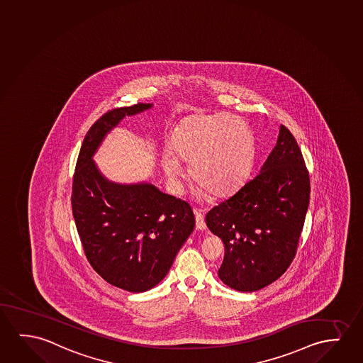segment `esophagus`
<instances>
[{"label":"esophagus","mask_w":363,"mask_h":363,"mask_svg":"<svg viewBox=\"0 0 363 363\" xmlns=\"http://www.w3.org/2000/svg\"><path fill=\"white\" fill-rule=\"evenodd\" d=\"M194 212H195L196 227H197V230H206L205 217H203L202 210H200V208H195Z\"/></svg>","instance_id":"esophagus-1"}]
</instances>
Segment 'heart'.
<instances>
[{"label":"heart","instance_id":"obj_1","mask_svg":"<svg viewBox=\"0 0 363 363\" xmlns=\"http://www.w3.org/2000/svg\"><path fill=\"white\" fill-rule=\"evenodd\" d=\"M171 153L163 156V171L181 189L184 171L179 160L189 162V172L201 189L226 197L245 184L255 160V141L247 123L227 113L189 116L169 138Z\"/></svg>","mask_w":363,"mask_h":363}]
</instances>
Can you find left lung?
Here are the masks:
<instances>
[{
    "label": "left lung",
    "mask_w": 363,
    "mask_h": 363,
    "mask_svg": "<svg viewBox=\"0 0 363 363\" xmlns=\"http://www.w3.org/2000/svg\"><path fill=\"white\" fill-rule=\"evenodd\" d=\"M310 174L294 135L279 127L259 174L206 215L225 245L218 276L253 292L279 279L294 261L310 203Z\"/></svg>",
    "instance_id": "8db88e82"
}]
</instances>
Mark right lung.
I'll return each mask as SVG.
<instances>
[{
	"mask_svg": "<svg viewBox=\"0 0 363 363\" xmlns=\"http://www.w3.org/2000/svg\"><path fill=\"white\" fill-rule=\"evenodd\" d=\"M151 107L137 104L113 108L91 126L79 150L71 197L89 264L106 282L133 294L164 279L195 227V215L186 201L146 182H111L92 160L106 135L125 116Z\"/></svg>",
	"mask_w": 363,
	"mask_h": 363,
	"instance_id": "add662e5",
	"label": "right lung"
}]
</instances>
